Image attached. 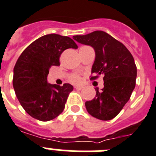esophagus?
I'll use <instances>...</instances> for the list:
<instances>
[{
	"label": "esophagus",
	"instance_id": "obj_1",
	"mask_svg": "<svg viewBox=\"0 0 156 156\" xmlns=\"http://www.w3.org/2000/svg\"><path fill=\"white\" fill-rule=\"evenodd\" d=\"M75 89H77V90H81V89H82V88H83V87L82 86H75Z\"/></svg>",
	"mask_w": 156,
	"mask_h": 156
}]
</instances>
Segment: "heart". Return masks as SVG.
<instances>
[{
  "mask_svg": "<svg viewBox=\"0 0 156 156\" xmlns=\"http://www.w3.org/2000/svg\"><path fill=\"white\" fill-rule=\"evenodd\" d=\"M69 80L71 81V82H72V83L74 84H80L81 82L82 78H81V77L79 75H78V74H75V75H73L72 76H71Z\"/></svg>",
  "mask_w": 156,
  "mask_h": 156,
  "instance_id": "b5f03b06",
  "label": "heart"
}]
</instances>
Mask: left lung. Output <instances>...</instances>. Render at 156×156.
Masks as SVG:
<instances>
[{
	"mask_svg": "<svg viewBox=\"0 0 156 156\" xmlns=\"http://www.w3.org/2000/svg\"><path fill=\"white\" fill-rule=\"evenodd\" d=\"M74 40L94 48L95 59L90 80L103 75L104 88L92 100L85 102L87 111L101 120H112L128 102L136 85L137 67L127 47L103 31H94Z\"/></svg>",
	"mask_w": 156,
	"mask_h": 156,
	"instance_id": "left-lung-1",
	"label": "left lung"
}]
</instances>
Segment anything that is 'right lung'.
<instances>
[{"label":"right lung","mask_w":156,"mask_h":156,"mask_svg":"<svg viewBox=\"0 0 156 156\" xmlns=\"http://www.w3.org/2000/svg\"><path fill=\"white\" fill-rule=\"evenodd\" d=\"M77 49L68 36L48 34L31 43L14 68L13 87L21 106L32 117L41 121L54 120L64 109L73 86L47 83L49 69L60 66V57L67 49Z\"/></svg>","instance_id":"add662e5"}]
</instances>
